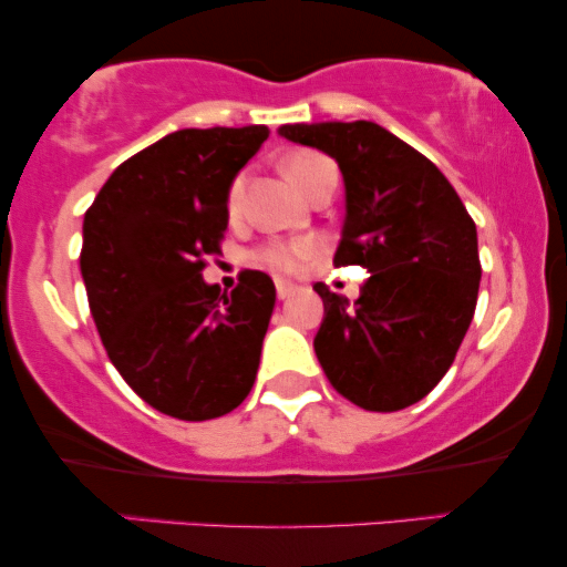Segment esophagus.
<instances>
[{
    "mask_svg": "<svg viewBox=\"0 0 567 567\" xmlns=\"http://www.w3.org/2000/svg\"><path fill=\"white\" fill-rule=\"evenodd\" d=\"M297 291V286H291V284H276V293H278V299H289L291 293Z\"/></svg>",
    "mask_w": 567,
    "mask_h": 567,
    "instance_id": "34e87169",
    "label": "esophagus"
}]
</instances>
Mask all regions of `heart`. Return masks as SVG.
<instances>
[{"label":"heart","mask_w":567,"mask_h":567,"mask_svg":"<svg viewBox=\"0 0 567 567\" xmlns=\"http://www.w3.org/2000/svg\"><path fill=\"white\" fill-rule=\"evenodd\" d=\"M324 157L315 152H297V154H289V157L284 159V175L289 177V183L297 188L299 193H305L309 177L317 169V165H322ZM243 188H245V177H237L235 183H231V190H229V208H237L239 198H243ZM317 252V245L312 239H297V243H286V245H270L266 250H260L255 255V262L262 268L274 270V274H293V270L305 268L309 260L315 258Z\"/></svg>","instance_id":"obj_1"}]
</instances>
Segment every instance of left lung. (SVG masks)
I'll list each match as a JSON object with an SVG mask.
<instances>
[{"instance_id": "1", "label": "left lung", "mask_w": 567, "mask_h": 567, "mask_svg": "<svg viewBox=\"0 0 567 567\" xmlns=\"http://www.w3.org/2000/svg\"><path fill=\"white\" fill-rule=\"evenodd\" d=\"M278 136L338 162L346 219L336 266L371 270L353 305L315 284L322 371L363 410L413 405L452 367L475 315V221L444 173L379 123H286Z\"/></svg>"}]
</instances>
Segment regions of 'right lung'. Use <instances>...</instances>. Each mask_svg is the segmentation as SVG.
I'll use <instances>...</instances> for the list:
<instances>
[{"mask_svg": "<svg viewBox=\"0 0 567 567\" xmlns=\"http://www.w3.org/2000/svg\"><path fill=\"white\" fill-rule=\"evenodd\" d=\"M266 138V126L175 131L115 167L84 214L80 268L105 351L138 398L181 421L227 415L258 374L274 281L245 270L227 293L200 270Z\"/></svg>", "mask_w": 567, "mask_h": 567, "instance_id": "1", "label": "right lung"}]
</instances>
